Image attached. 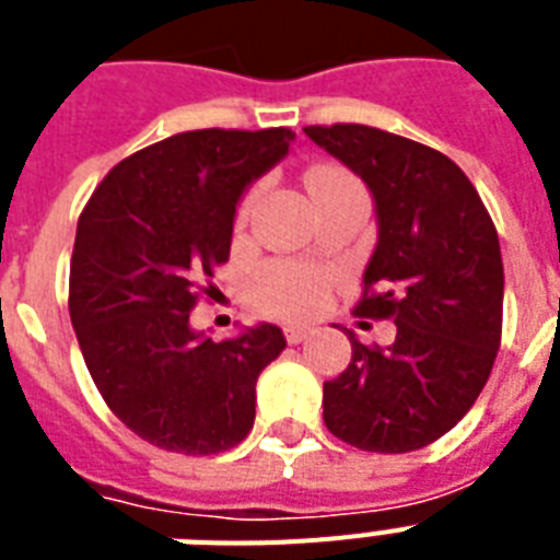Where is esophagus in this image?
Segmentation results:
<instances>
[{
    "label": "esophagus",
    "mask_w": 560,
    "mask_h": 560,
    "mask_svg": "<svg viewBox=\"0 0 560 560\" xmlns=\"http://www.w3.org/2000/svg\"><path fill=\"white\" fill-rule=\"evenodd\" d=\"M307 334H311V328H302V325H290L288 331H284V337H288L290 346H296V342L307 340Z\"/></svg>",
    "instance_id": "obj_1"
}]
</instances>
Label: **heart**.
Wrapping results in <instances>:
<instances>
[{"mask_svg":"<svg viewBox=\"0 0 560 560\" xmlns=\"http://www.w3.org/2000/svg\"><path fill=\"white\" fill-rule=\"evenodd\" d=\"M307 191L314 194V200H319L323 194L334 191L340 186H351L358 179L351 177L349 171H342L340 165H316L307 171ZM255 191H246L241 206H237V220L246 218V211L253 206ZM328 272L311 264L299 261H267L258 267L253 279V299L255 305L281 319H311L319 314V307L325 302V290H328Z\"/></svg>","mask_w":560,"mask_h":560,"instance_id":"b5f03b06","label":"heart"}]
</instances>
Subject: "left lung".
<instances>
[{
    "label": "left lung",
    "instance_id": "1",
    "mask_svg": "<svg viewBox=\"0 0 560 560\" xmlns=\"http://www.w3.org/2000/svg\"><path fill=\"white\" fill-rule=\"evenodd\" d=\"M319 148L363 177L377 246L354 314L392 319L389 349L351 334L349 369L325 381V427L351 447L409 453L474 407L503 337V258L494 220L444 153L366 125H311Z\"/></svg>",
    "mask_w": 560,
    "mask_h": 560
}]
</instances>
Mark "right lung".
<instances>
[{"label":"right lung","instance_id":"right-lung-1","mask_svg":"<svg viewBox=\"0 0 560 560\" xmlns=\"http://www.w3.org/2000/svg\"><path fill=\"white\" fill-rule=\"evenodd\" d=\"M288 127L188 130L148 144L83 206L69 316L101 398L139 439L186 456L235 447L253 430L255 381L284 349L276 325L214 342L188 328L229 261L244 188L288 153Z\"/></svg>","mask_w":560,"mask_h":560}]
</instances>
